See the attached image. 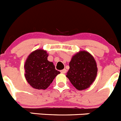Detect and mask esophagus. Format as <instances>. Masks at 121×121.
Returning <instances> with one entry per match:
<instances>
[{
	"instance_id": "obj_1",
	"label": "esophagus",
	"mask_w": 121,
	"mask_h": 121,
	"mask_svg": "<svg viewBox=\"0 0 121 121\" xmlns=\"http://www.w3.org/2000/svg\"><path fill=\"white\" fill-rule=\"evenodd\" d=\"M60 72H61L62 73H65L66 72V69H64L61 70L60 71Z\"/></svg>"
}]
</instances>
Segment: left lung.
<instances>
[{
  "mask_svg": "<svg viewBox=\"0 0 121 121\" xmlns=\"http://www.w3.org/2000/svg\"><path fill=\"white\" fill-rule=\"evenodd\" d=\"M66 73L70 82L78 90L90 87L96 78L97 67L94 57L88 52L80 51L75 54L69 62Z\"/></svg>",
  "mask_w": 121,
  "mask_h": 121,
  "instance_id": "left-lung-1",
  "label": "left lung"
}]
</instances>
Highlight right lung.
<instances>
[{
    "label": "right lung",
    "instance_id": "obj_1",
    "mask_svg": "<svg viewBox=\"0 0 121 121\" xmlns=\"http://www.w3.org/2000/svg\"><path fill=\"white\" fill-rule=\"evenodd\" d=\"M48 53L43 49H37L31 53L24 65L25 79L33 88L46 90L60 73L53 63L48 60Z\"/></svg>",
    "mask_w": 121,
    "mask_h": 121
}]
</instances>
